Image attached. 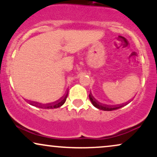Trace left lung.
<instances>
[{
	"label": "left lung",
	"mask_w": 157,
	"mask_h": 157,
	"mask_svg": "<svg viewBox=\"0 0 157 157\" xmlns=\"http://www.w3.org/2000/svg\"><path fill=\"white\" fill-rule=\"evenodd\" d=\"M89 99L91 100L92 105L96 107L97 109L102 110V111H113V110H117L122 108L123 105H106V104H103L102 102L97 101L96 99L93 97L92 94L90 92L89 94Z\"/></svg>",
	"instance_id": "8db88e82"
}]
</instances>
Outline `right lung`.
Returning a JSON list of instances; mask_svg holds the SVG:
<instances>
[{"label":"right lung","mask_w":157,"mask_h":157,"mask_svg":"<svg viewBox=\"0 0 157 157\" xmlns=\"http://www.w3.org/2000/svg\"><path fill=\"white\" fill-rule=\"evenodd\" d=\"M68 97V94L63 96L62 98H60V100H57V101L52 102V103H48L46 104V105H41L40 103H38V102H30V104L34 106H36V107L38 108H42V109H57V108L60 107L62 106L66 102V98Z\"/></svg>","instance_id":"obj_1"}]
</instances>
